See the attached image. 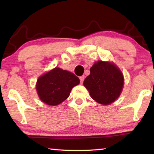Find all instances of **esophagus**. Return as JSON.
<instances>
[{
    "label": "esophagus",
    "instance_id": "obj_1",
    "mask_svg": "<svg viewBox=\"0 0 154 154\" xmlns=\"http://www.w3.org/2000/svg\"><path fill=\"white\" fill-rule=\"evenodd\" d=\"M79 79H80V82L82 83H83V81H84V79H85V76H84V75H83V76H81L79 77Z\"/></svg>",
    "mask_w": 154,
    "mask_h": 154
}]
</instances>
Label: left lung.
<instances>
[{"label": "left lung", "instance_id": "left-lung-1", "mask_svg": "<svg viewBox=\"0 0 154 154\" xmlns=\"http://www.w3.org/2000/svg\"><path fill=\"white\" fill-rule=\"evenodd\" d=\"M83 85L89 91L91 98L98 103L107 105L120 95L124 76L113 63L100 60L90 68V74L85 79Z\"/></svg>", "mask_w": 154, "mask_h": 154}]
</instances>
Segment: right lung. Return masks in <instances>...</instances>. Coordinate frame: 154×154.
<instances>
[{"instance_id": "right-lung-1", "label": "right lung", "mask_w": 154, "mask_h": 154, "mask_svg": "<svg viewBox=\"0 0 154 154\" xmlns=\"http://www.w3.org/2000/svg\"><path fill=\"white\" fill-rule=\"evenodd\" d=\"M79 82L73 73L56 67L38 78L36 89L41 101L56 106L67 99L72 88Z\"/></svg>"}]
</instances>
